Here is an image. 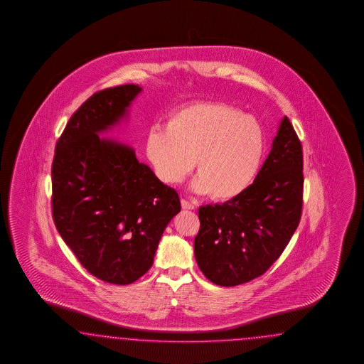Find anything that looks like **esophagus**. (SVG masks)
I'll list each match as a JSON object with an SVG mask.
<instances>
[{"mask_svg":"<svg viewBox=\"0 0 364 364\" xmlns=\"http://www.w3.org/2000/svg\"><path fill=\"white\" fill-rule=\"evenodd\" d=\"M181 207H183V210H195L196 208V205L193 203L188 201L186 198L181 200Z\"/></svg>","mask_w":364,"mask_h":364,"instance_id":"obj_1","label":"esophagus"}]
</instances>
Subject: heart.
Segmentation results:
<instances>
[{
    "label": "heart",
    "instance_id": "b5f03b06",
    "mask_svg": "<svg viewBox=\"0 0 364 364\" xmlns=\"http://www.w3.org/2000/svg\"><path fill=\"white\" fill-rule=\"evenodd\" d=\"M264 152L260 122L225 102L175 110L166 128L154 127L145 139L146 159L163 183H181L196 164L192 189L218 201L237 198L251 187Z\"/></svg>",
    "mask_w": 364,
    "mask_h": 364
}]
</instances>
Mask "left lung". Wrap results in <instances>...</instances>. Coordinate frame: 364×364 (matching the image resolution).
Instances as JSON below:
<instances>
[{
  "label": "left lung",
  "instance_id": "obj_1",
  "mask_svg": "<svg viewBox=\"0 0 364 364\" xmlns=\"http://www.w3.org/2000/svg\"><path fill=\"white\" fill-rule=\"evenodd\" d=\"M303 181L301 144L284 116L251 187L223 204L200 207L195 257L204 276L233 287L263 275L298 228Z\"/></svg>",
  "mask_w": 364,
  "mask_h": 364
}]
</instances>
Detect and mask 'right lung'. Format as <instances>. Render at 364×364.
Segmentation results:
<instances>
[{
	"mask_svg": "<svg viewBox=\"0 0 364 364\" xmlns=\"http://www.w3.org/2000/svg\"><path fill=\"white\" fill-rule=\"evenodd\" d=\"M141 90L128 84L87 100L66 124L52 166L57 231L89 274L119 286L152 267L163 232L181 210L176 191L132 146L100 137L128 119Z\"/></svg>",
	"mask_w": 364,
	"mask_h": 364,
	"instance_id": "obj_1",
	"label": "right lung"
}]
</instances>
